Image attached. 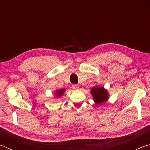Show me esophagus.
I'll use <instances>...</instances> for the list:
<instances>
[{
	"label": "esophagus",
	"mask_w": 150,
	"mask_h": 150,
	"mask_svg": "<svg viewBox=\"0 0 150 150\" xmlns=\"http://www.w3.org/2000/svg\"><path fill=\"white\" fill-rule=\"evenodd\" d=\"M73 88H74V89H79V86L78 85H73Z\"/></svg>",
	"instance_id": "34e87169"
}]
</instances>
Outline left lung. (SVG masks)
Instances as JSON below:
<instances>
[{"label": "left lung", "instance_id": "8db88e82", "mask_svg": "<svg viewBox=\"0 0 150 150\" xmlns=\"http://www.w3.org/2000/svg\"><path fill=\"white\" fill-rule=\"evenodd\" d=\"M91 93L96 105H101L105 103L109 97L107 90L101 86H95L91 89Z\"/></svg>", "mask_w": 150, "mask_h": 150}]
</instances>
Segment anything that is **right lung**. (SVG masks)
Here are the masks:
<instances>
[{
  "label": "right lung",
  "mask_w": 150,
  "mask_h": 150,
  "mask_svg": "<svg viewBox=\"0 0 150 150\" xmlns=\"http://www.w3.org/2000/svg\"><path fill=\"white\" fill-rule=\"evenodd\" d=\"M65 89H64V88H62V89L57 90L54 93V94L55 95V96H56V98H59L61 96H62L63 95V93H65Z\"/></svg>",
  "instance_id": "obj_1"
}]
</instances>
